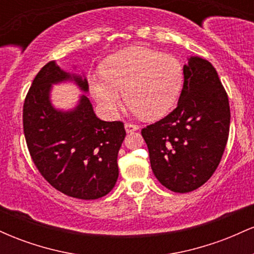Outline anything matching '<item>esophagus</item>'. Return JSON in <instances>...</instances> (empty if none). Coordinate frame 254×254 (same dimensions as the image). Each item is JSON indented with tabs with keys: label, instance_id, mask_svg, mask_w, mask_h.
<instances>
[{
	"label": "esophagus",
	"instance_id": "34e87169",
	"mask_svg": "<svg viewBox=\"0 0 254 254\" xmlns=\"http://www.w3.org/2000/svg\"><path fill=\"white\" fill-rule=\"evenodd\" d=\"M124 127H125V131H127V133H129V132H133V131L138 130V127H137V125H135V124H130V123H125Z\"/></svg>",
	"mask_w": 254,
	"mask_h": 254
}]
</instances>
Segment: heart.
Returning <instances> with one entry per match:
<instances>
[{"label":"heart","instance_id":"obj_1","mask_svg":"<svg viewBox=\"0 0 254 254\" xmlns=\"http://www.w3.org/2000/svg\"><path fill=\"white\" fill-rule=\"evenodd\" d=\"M88 84L93 98L109 116L117 115L127 98L136 113L155 119L170 112L177 103L183 66L171 55L131 48L107 58L104 71L90 74Z\"/></svg>","mask_w":254,"mask_h":254}]
</instances>
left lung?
<instances>
[{"instance_id":"1","label":"left lung","mask_w":254,"mask_h":254,"mask_svg":"<svg viewBox=\"0 0 254 254\" xmlns=\"http://www.w3.org/2000/svg\"><path fill=\"white\" fill-rule=\"evenodd\" d=\"M176 110L142 129L154 176L165 188L185 193L214 174L229 135L227 93L209 61L188 58Z\"/></svg>"}]
</instances>
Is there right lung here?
I'll return each mask as SVG.
<instances>
[{"mask_svg": "<svg viewBox=\"0 0 254 254\" xmlns=\"http://www.w3.org/2000/svg\"><path fill=\"white\" fill-rule=\"evenodd\" d=\"M65 82L83 93L89 90L83 74L63 70L56 61L34 77L22 115L26 143L37 168L56 190L78 199H98L117 183L124 124L99 119L84 94L72 109H56L52 86Z\"/></svg>", "mask_w": 254, "mask_h": 254, "instance_id": "1", "label": "right lung"}]
</instances>
